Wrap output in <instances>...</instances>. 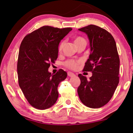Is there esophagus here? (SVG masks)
<instances>
[{
  "label": "esophagus",
  "mask_w": 133,
  "mask_h": 133,
  "mask_svg": "<svg viewBox=\"0 0 133 133\" xmlns=\"http://www.w3.org/2000/svg\"><path fill=\"white\" fill-rule=\"evenodd\" d=\"M68 76L69 77H74V76H75V74L71 72H68Z\"/></svg>",
  "instance_id": "1"
}]
</instances>
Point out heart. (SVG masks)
<instances>
[{"label": "heart", "instance_id": "heart-1", "mask_svg": "<svg viewBox=\"0 0 133 133\" xmlns=\"http://www.w3.org/2000/svg\"><path fill=\"white\" fill-rule=\"evenodd\" d=\"M82 40H84L82 37H76L75 40H74V43H77L78 42L82 41ZM63 46V42H62L60 43L59 45V47H58V50L59 51H61L62 50ZM80 63V61H75V60H69V61H67L65 62V66L67 67V68L69 69H71V70H76L78 66H79Z\"/></svg>", "mask_w": 133, "mask_h": 133}]
</instances>
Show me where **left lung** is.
<instances>
[{
    "instance_id": "8db88e82",
    "label": "left lung",
    "mask_w": 133,
    "mask_h": 133,
    "mask_svg": "<svg viewBox=\"0 0 133 133\" xmlns=\"http://www.w3.org/2000/svg\"><path fill=\"white\" fill-rule=\"evenodd\" d=\"M88 36L91 52L83 71L92 73L90 80L79 74L77 93L82 102L91 108L106 105L119 82L120 59L114 37L105 29L90 25L79 29Z\"/></svg>"
}]
</instances>
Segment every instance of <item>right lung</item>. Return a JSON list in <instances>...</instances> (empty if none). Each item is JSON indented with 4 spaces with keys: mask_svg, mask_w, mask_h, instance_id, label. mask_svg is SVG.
<instances>
[{
    "mask_svg": "<svg viewBox=\"0 0 133 133\" xmlns=\"http://www.w3.org/2000/svg\"><path fill=\"white\" fill-rule=\"evenodd\" d=\"M71 28L43 26L27 34L22 42L17 61L18 82L29 103L38 110L50 108L57 101L59 83L67 73L62 69L48 72L58 56V46Z\"/></svg>",
    "mask_w": 133,
    "mask_h": 133,
    "instance_id": "1",
    "label": "right lung"
}]
</instances>
